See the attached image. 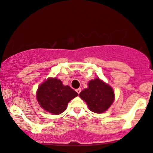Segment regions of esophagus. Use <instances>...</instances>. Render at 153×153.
I'll return each instance as SVG.
<instances>
[{
	"label": "esophagus",
	"instance_id": "1",
	"mask_svg": "<svg viewBox=\"0 0 153 153\" xmlns=\"http://www.w3.org/2000/svg\"><path fill=\"white\" fill-rule=\"evenodd\" d=\"M76 91L77 92V93H78V94H79V93H81V88H79V89H76Z\"/></svg>",
	"mask_w": 153,
	"mask_h": 153
}]
</instances>
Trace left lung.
<instances>
[{"label": "left lung", "instance_id": "obj_1", "mask_svg": "<svg viewBox=\"0 0 153 153\" xmlns=\"http://www.w3.org/2000/svg\"><path fill=\"white\" fill-rule=\"evenodd\" d=\"M88 85L87 89L80 93V97L87 103L91 111L97 114L103 113L114 102L113 89L100 79L91 80Z\"/></svg>", "mask_w": 153, "mask_h": 153}]
</instances>
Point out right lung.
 Masks as SVG:
<instances>
[{"label":"right lung","instance_id":"1","mask_svg":"<svg viewBox=\"0 0 153 153\" xmlns=\"http://www.w3.org/2000/svg\"><path fill=\"white\" fill-rule=\"evenodd\" d=\"M78 95L69 86H64L60 80L49 79L40 85L37 99L42 108L53 114H60L66 110L68 102Z\"/></svg>","mask_w":153,"mask_h":153}]
</instances>
